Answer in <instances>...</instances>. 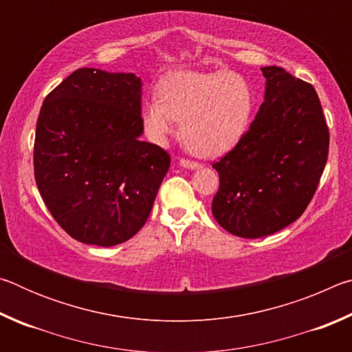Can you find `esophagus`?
Returning a JSON list of instances; mask_svg holds the SVG:
<instances>
[{
	"instance_id": "1",
	"label": "esophagus",
	"mask_w": 352,
	"mask_h": 352,
	"mask_svg": "<svg viewBox=\"0 0 352 352\" xmlns=\"http://www.w3.org/2000/svg\"><path fill=\"white\" fill-rule=\"evenodd\" d=\"M180 166H182V168H186V169H190V170H194V169H200V168H201V166H200L199 163L190 162V160H184V158H182V160H180Z\"/></svg>"
}]
</instances>
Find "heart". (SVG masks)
<instances>
[{"mask_svg":"<svg viewBox=\"0 0 352 352\" xmlns=\"http://www.w3.org/2000/svg\"><path fill=\"white\" fill-rule=\"evenodd\" d=\"M254 109L250 82L233 71H177L164 77L160 94L142 107V122L153 141L177 132L194 153L220 157L245 136Z\"/></svg>","mask_w":352,"mask_h":352,"instance_id":"obj_1","label":"heart"}]
</instances>
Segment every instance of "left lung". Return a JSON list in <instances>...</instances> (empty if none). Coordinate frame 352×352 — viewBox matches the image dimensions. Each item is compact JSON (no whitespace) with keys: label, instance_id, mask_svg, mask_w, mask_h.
<instances>
[{"label":"left lung","instance_id":"1","mask_svg":"<svg viewBox=\"0 0 352 352\" xmlns=\"http://www.w3.org/2000/svg\"><path fill=\"white\" fill-rule=\"evenodd\" d=\"M264 102L245 136L212 168V216L228 233L258 239L294 223L312 200L327 162V130L311 83L261 68Z\"/></svg>","mask_w":352,"mask_h":352}]
</instances>
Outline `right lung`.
<instances>
[{"label": "right lung", "mask_w": 352, "mask_h": 352, "mask_svg": "<svg viewBox=\"0 0 352 352\" xmlns=\"http://www.w3.org/2000/svg\"><path fill=\"white\" fill-rule=\"evenodd\" d=\"M142 82L133 73L80 68L47 94L34 144L41 199L73 239L113 247L146 223L170 166L141 141Z\"/></svg>", "instance_id": "obj_1"}]
</instances>
